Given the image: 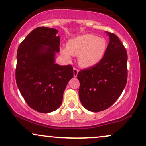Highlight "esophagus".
<instances>
[{
	"label": "esophagus",
	"instance_id": "obj_1",
	"mask_svg": "<svg viewBox=\"0 0 146 146\" xmlns=\"http://www.w3.org/2000/svg\"><path fill=\"white\" fill-rule=\"evenodd\" d=\"M78 72H79V70L78 69V68H73V75H74V77H77Z\"/></svg>",
	"mask_w": 146,
	"mask_h": 146
}]
</instances>
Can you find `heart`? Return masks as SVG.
I'll use <instances>...</instances> for the list:
<instances>
[{
  "instance_id": "b5f03b06",
  "label": "heart",
  "mask_w": 146,
  "mask_h": 146,
  "mask_svg": "<svg viewBox=\"0 0 146 146\" xmlns=\"http://www.w3.org/2000/svg\"><path fill=\"white\" fill-rule=\"evenodd\" d=\"M107 48V42L104 38H98L93 34H83L70 40L66 48L62 50L66 58L70 54L79 56L78 62L85 68L95 66L103 58Z\"/></svg>"
}]
</instances>
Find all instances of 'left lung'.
Listing matches in <instances>:
<instances>
[{"mask_svg": "<svg viewBox=\"0 0 146 146\" xmlns=\"http://www.w3.org/2000/svg\"><path fill=\"white\" fill-rule=\"evenodd\" d=\"M103 58L95 66L80 70L79 97L86 109L100 112L116 102L127 83L128 68L125 48L113 33Z\"/></svg>", "mask_w": 146, "mask_h": 146, "instance_id": "1", "label": "left lung"}]
</instances>
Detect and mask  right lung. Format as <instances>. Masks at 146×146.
I'll use <instances>...</instances> for the list:
<instances>
[{
    "instance_id": "1",
    "label": "right lung",
    "mask_w": 146,
    "mask_h": 146,
    "mask_svg": "<svg viewBox=\"0 0 146 146\" xmlns=\"http://www.w3.org/2000/svg\"><path fill=\"white\" fill-rule=\"evenodd\" d=\"M57 33L54 28L37 27L18 48L16 84L27 104L39 113H51L59 108L66 85L73 77L71 65L55 63L60 44Z\"/></svg>"
}]
</instances>
